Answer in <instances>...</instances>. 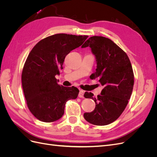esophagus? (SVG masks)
Listing matches in <instances>:
<instances>
[{"label": "esophagus", "mask_w": 157, "mask_h": 157, "mask_svg": "<svg viewBox=\"0 0 157 157\" xmlns=\"http://www.w3.org/2000/svg\"><path fill=\"white\" fill-rule=\"evenodd\" d=\"M78 97L80 98H84V92L82 91V90H80L79 94H78Z\"/></svg>", "instance_id": "34e87169"}]
</instances>
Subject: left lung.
Segmentation results:
<instances>
[{"mask_svg":"<svg viewBox=\"0 0 157 157\" xmlns=\"http://www.w3.org/2000/svg\"><path fill=\"white\" fill-rule=\"evenodd\" d=\"M88 46L97 63L96 71L90 77L97 78L104 88L96 98L91 92L84 93V98L94 100L96 107L91 113H85L84 117L94 125H107L115 121L127 105L134 86V72L127 54L111 39L94 36L82 48Z\"/></svg>","mask_w":157,"mask_h":157,"instance_id":"obj_1","label":"left lung"}]
</instances>
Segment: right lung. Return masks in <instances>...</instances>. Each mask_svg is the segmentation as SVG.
Here are the masks:
<instances>
[{"mask_svg":"<svg viewBox=\"0 0 157 157\" xmlns=\"http://www.w3.org/2000/svg\"><path fill=\"white\" fill-rule=\"evenodd\" d=\"M88 37L56 34L40 40L30 52L22 70L21 82L27 107L38 120H59L66 102L77 98V88L59 85L55 77L63 69L65 56Z\"/></svg>","mask_w":157,"mask_h":157,"instance_id":"add662e5","label":"right lung"}]
</instances>
